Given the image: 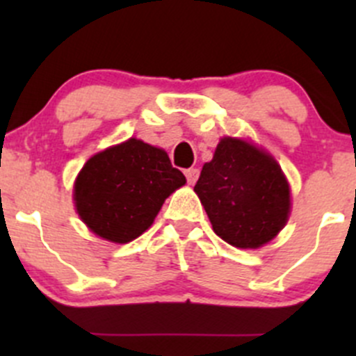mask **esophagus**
I'll return each mask as SVG.
<instances>
[{
    "label": "esophagus",
    "mask_w": 356,
    "mask_h": 356,
    "mask_svg": "<svg viewBox=\"0 0 356 356\" xmlns=\"http://www.w3.org/2000/svg\"><path fill=\"white\" fill-rule=\"evenodd\" d=\"M184 174H186V179H188L189 184H195L196 179H198V175H200V170L198 168H188Z\"/></svg>",
    "instance_id": "1"
}]
</instances>
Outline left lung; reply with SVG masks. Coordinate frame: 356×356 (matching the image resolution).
Masks as SVG:
<instances>
[{"mask_svg": "<svg viewBox=\"0 0 356 356\" xmlns=\"http://www.w3.org/2000/svg\"><path fill=\"white\" fill-rule=\"evenodd\" d=\"M195 191L215 234L236 248L267 245L289 218L291 193L281 167L243 139H220Z\"/></svg>", "mask_w": 356, "mask_h": 356, "instance_id": "8db88e82", "label": "left lung"}]
</instances>
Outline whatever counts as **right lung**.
<instances>
[{"label":"right lung","mask_w":356,"mask_h":356,"mask_svg":"<svg viewBox=\"0 0 356 356\" xmlns=\"http://www.w3.org/2000/svg\"><path fill=\"white\" fill-rule=\"evenodd\" d=\"M186 177L163 149L131 138L96 153L84 163L74 184L79 217L99 238L129 243L139 238L163 201Z\"/></svg>","instance_id":"1"}]
</instances>
